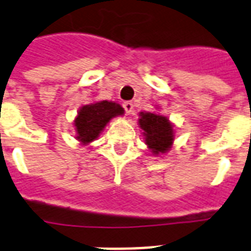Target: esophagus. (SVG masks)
Listing matches in <instances>:
<instances>
[{
    "label": "esophagus",
    "instance_id": "34e87169",
    "mask_svg": "<svg viewBox=\"0 0 251 251\" xmlns=\"http://www.w3.org/2000/svg\"><path fill=\"white\" fill-rule=\"evenodd\" d=\"M124 109H125L126 115H131L132 112H134V104H132L131 101H125L124 103Z\"/></svg>",
    "mask_w": 251,
    "mask_h": 251
}]
</instances>
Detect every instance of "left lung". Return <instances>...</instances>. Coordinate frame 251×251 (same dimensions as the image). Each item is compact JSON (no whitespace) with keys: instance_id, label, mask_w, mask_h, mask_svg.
Masks as SVG:
<instances>
[{"instance_id":"1","label":"left lung","mask_w":251,"mask_h":251,"mask_svg":"<svg viewBox=\"0 0 251 251\" xmlns=\"http://www.w3.org/2000/svg\"><path fill=\"white\" fill-rule=\"evenodd\" d=\"M138 125L143 130L144 142L154 156L166 153L174 143V125L154 112H140Z\"/></svg>"}]
</instances>
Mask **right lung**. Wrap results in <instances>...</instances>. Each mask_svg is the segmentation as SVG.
Returning a JSON list of instances; mask_svg holds the SVG:
<instances>
[{"instance_id": "obj_1", "label": "right lung", "mask_w": 251, "mask_h": 251, "mask_svg": "<svg viewBox=\"0 0 251 251\" xmlns=\"http://www.w3.org/2000/svg\"><path fill=\"white\" fill-rule=\"evenodd\" d=\"M124 113V108L115 101L101 100L82 105L73 121L76 139L83 146L91 143L100 135L108 122L116 116H122Z\"/></svg>"}]
</instances>
